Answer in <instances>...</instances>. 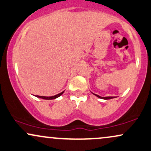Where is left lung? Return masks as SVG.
<instances>
[{"label": "left lung", "mask_w": 151, "mask_h": 151, "mask_svg": "<svg viewBox=\"0 0 151 151\" xmlns=\"http://www.w3.org/2000/svg\"><path fill=\"white\" fill-rule=\"evenodd\" d=\"M94 94V93H93ZM94 95L97 96V97L100 98V99H105V100H108V99H114V96H108V97H101V96H100L99 95H96V94H94Z\"/></svg>", "instance_id": "1"}]
</instances>
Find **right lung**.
Instances as JSON below:
<instances>
[{
  "label": "right lung",
  "instance_id": "obj_1",
  "mask_svg": "<svg viewBox=\"0 0 151 151\" xmlns=\"http://www.w3.org/2000/svg\"><path fill=\"white\" fill-rule=\"evenodd\" d=\"M64 91L61 92V93L57 94V95L55 96H36V97H38V98H40V99H45V100H52V99H57V98L59 97V96H60L62 94L64 93Z\"/></svg>",
  "mask_w": 151,
  "mask_h": 151
}]
</instances>
